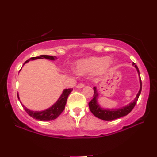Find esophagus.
I'll use <instances>...</instances> for the list:
<instances>
[{
    "instance_id": "34e87169",
    "label": "esophagus",
    "mask_w": 157,
    "mask_h": 157,
    "mask_svg": "<svg viewBox=\"0 0 157 157\" xmlns=\"http://www.w3.org/2000/svg\"><path fill=\"white\" fill-rule=\"evenodd\" d=\"M85 86L84 83H79V84L77 85V86H76V87L78 88V89H81V88H83V86Z\"/></svg>"
}]
</instances>
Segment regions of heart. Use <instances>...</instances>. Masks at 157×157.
I'll return each mask as SVG.
<instances>
[{
    "mask_svg": "<svg viewBox=\"0 0 157 157\" xmlns=\"http://www.w3.org/2000/svg\"><path fill=\"white\" fill-rule=\"evenodd\" d=\"M111 63V59L109 58L91 57L78 61L76 65V71L81 74L95 72L96 71L104 72L110 66Z\"/></svg>",
    "mask_w": 157,
    "mask_h": 157,
    "instance_id": "b5f03b06",
    "label": "heart"
}]
</instances>
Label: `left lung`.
<instances>
[{
	"label": "left lung",
	"mask_w": 157,
	"mask_h": 157,
	"mask_svg": "<svg viewBox=\"0 0 157 157\" xmlns=\"http://www.w3.org/2000/svg\"><path fill=\"white\" fill-rule=\"evenodd\" d=\"M133 65L135 66V68H136L137 71L139 73V76H140L139 74V70L137 66L134 63H133ZM139 80H140V89L138 94H137L136 97L135 98V99L133 101V102L131 103L127 106L123 108L119 109H104L98 106L97 104V101H96V98L98 96V92L96 91V88H94V96L93 98L91 100V101L89 103V106L90 111H91V113L96 117L98 119L105 120V121H111V120H114L119 118H121L124 116L127 115L128 113H129L131 111H132V109H134V107L136 105L138 98L140 95L141 91V87H142V83H141V77L139 76Z\"/></svg>",
	"instance_id": "left-lung-1"
}]
</instances>
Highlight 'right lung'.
I'll use <instances>...</instances> for the list:
<instances>
[{"label": "right lung", "mask_w": 157, "mask_h": 157, "mask_svg": "<svg viewBox=\"0 0 157 157\" xmlns=\"http://www.w3.org/2000/svg\"><path fill=\"white\" fill-rule=\"evenodd\" d=\"M47 59L50 60H55L57 59L56 56H48V55H41L37 57H32L29 60H27L25 62L27 63L28 61H31V60H35L37 59ZM72 89H65L63 92V94H61V97L59 98V99L57 101V102L54 105H53L51 108H49L46 110L43 111H32L29 109L25 108V107L22 104V106L24 109V110L26 111V113L29 114L30 117H31L33 119L39 120V121H51V120H53L59 117V116L61 114V113L63 112V111L65 109V106L66 104V101H67V98L68 95H69L71 92L72 91ZM18 98L19 99L18 95Z\"/></svg>", "instance_id": "1"}]
</instances>
